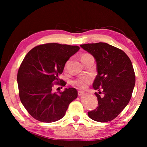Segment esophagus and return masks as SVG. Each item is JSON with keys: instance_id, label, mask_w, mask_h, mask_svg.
Returning a JSON list of instances; mask_svg holds the SVG:
<instances>
[{"instance_id": "1", "label": "esophagus", "mask_w": 147, "mask_h": 147, "mask_svg": "<svg viewBox=\"0 0 147 147\" xmlns=\"http://www.w3.org/2000/svg\"><path fill=\"white\" fill-rule=\"evenodd\" d=\"M84 94V92L82 91H78V94L79 96L82 95V94Z\"/></svg>"}]
</instances>
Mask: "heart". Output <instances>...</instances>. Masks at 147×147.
<instances>
[{"label":"heart","instance_id":"heart-1","mask_svg":"<svg viewBox=\"0 0 147 147\" xmlns=\"http://www.w3.org/2000/svg\"><path fill=\"white\" fill-rule=\"evenodd\" d=\"M89 57H93V56L89 54H85L82 56L81 59L82 60L83 59L89 58ZM91 82V77L80 76V77H78V78H77L75 80H74L72 82V84L80 89H86Z\"/></svg>","mask_w":147,"mask_h":147}]
</instances>
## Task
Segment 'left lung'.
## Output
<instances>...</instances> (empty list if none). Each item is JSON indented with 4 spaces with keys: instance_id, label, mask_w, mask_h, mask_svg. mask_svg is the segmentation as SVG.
<instances>
[{
    "instance_id": "1",
    "label": "left lung",
    "mask_w": 147,
    "mask_h": 147,
    "mask_svg": "<svg viewBox=\"0 0 147 147\" xmlns=\"http://www.w3.org/2000/svg\"><path fill=\"white\" fill-rule=\"evenodd\" d=\"M95 59L98 74L93 82L97 93L98 106L89 111L91 119L106 123L116 118L128 105L136 83V76L129 57L122 50L106 43L80 45ZM99 93H101L99 91Z\"/></svg>"
}]
</instances>
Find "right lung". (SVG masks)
Instances as JSON below:
<instances>
[{
	"label": "right lung",
	"mask_w": 147,
	"mask_h": 147,
	"mask_svg": "<svg viewBox=\"0 0 147 147\" xmlns=\"http://www.w3.org/2000/svg\"><path fill=\"white\" fill-rule=\"evenodd\" d=\"M78 46L47 43L30 51L17 73L19 95L21 103L32 117L43 123H53L63 118L68 106L77 98L75 88L53 93L55 84L63 87L59 78L70 57L78 51Z\"/></svg>",
	"instance_id": "1"
}]
</instances>
